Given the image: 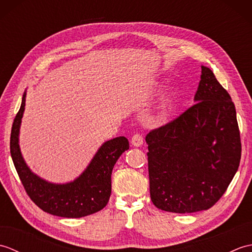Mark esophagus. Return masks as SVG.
I'll list each match as a JSON object with an SVG mask.
<instances>
[{"mask_svg":"<svg viewBox=\"0 0 252 252\" xmlns=\"http://www.w3.org/2000/svg\"><path fill=\"white\" fill-rule=\"evenodd\" d=\"M143 142H144L143 135H141V134H134V135L132 136L131 143H132V145H133V146H135V147L141 146L142 144H143Z\"/></svg>","mask_w":252,"mask_h":252,"instance_id":"34e87169","label":"esophagus"}]
</instances>
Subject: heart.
Instances as JSON below:
<instances>
[{"label":"heart","instance_id":"heart-1","mask_svg":"<svg viewBox=\"0 0 252 252\" xmlns=\"http://www.w3.org/2000/svg\"><path fill=\"white\" fill-rule=\"evenodd\" d=\"M180 96H181L180 89H173L172 91H170V92L162 98L161 103H160V105H159L160 112L163 115L165 114V112H168L171 109V107L173 106L175 101L179 99Z\"/></svg>","mask_w":252,"mask_h":252}]
</instances>
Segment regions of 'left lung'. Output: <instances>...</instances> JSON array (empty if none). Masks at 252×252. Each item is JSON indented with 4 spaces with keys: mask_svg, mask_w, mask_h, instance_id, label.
Returning a JSON list of instances; mask_svg holds the SVG:
<instances>
[{
    "mask_svg": "<svg viewBox=\"0 0 252 252\" xmlns=\"http://www.w3.org/2000/svg\"><path fill=\"white\" fill-rule=\"evenodd\" d=\"M194 100L145 138L151 198L164 211L208 210L225 192L239 167L236 109L210 68L201 66Z\"/></svg>",
    "mask_w": 252,
    "mask_h": 252,
    "instance_id": "8db88e82",
    "label": "left lung"
}]
</instances>
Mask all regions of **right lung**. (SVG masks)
<instances>
[{"instance_id": "right-lung-1", "label": "right lung", "mask_w": 252, "mask_h": 252, "mask_svg": "<svg viewBox=\"0 0 252 252\" xmlns=\"http://www.w3.org/2000/svg\"><path fill=\"white\" fill-rule=\"evenodd\" d=\"M26 105V92L10 133V155L30 199L42 210L63 218H82L101 210L111 194V172L117 160L129 149L125 136L105 142L82 174L66 184L50 183L34 174L19 148V129Z\"/></svg>"}]
</instances>
